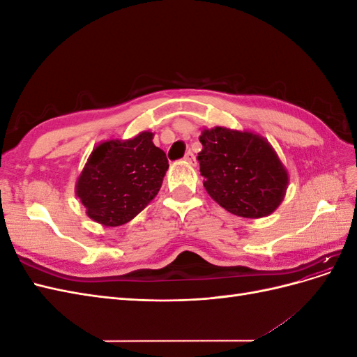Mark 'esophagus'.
Masks as SVG:
<instances>
[{
  "instance_id": "34e87169",
  "label": "esophagus",
  "mask_w": 357,
  "mask_h": 357,
  "mask_svg": "<svg viewBox=\"0 0 357 357\" xmlns=\"http://www.w3.org/2000/svg\"><path fill=\"white\" fill-rule=\"evenodd\" d=\"M185 160L188 162V164H190V165H197V158H195V155H193L192 152H188L185 155Z\"/></svg>"
}]
</instances>
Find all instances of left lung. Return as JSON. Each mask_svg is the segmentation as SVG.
Returning a JSON list of instances; mask_svg holds the SVG:
<instances>
[{
	"label": "left lung",
	"mask_w": 357,
	"mask_h": 357,
	"mask_svg": "<svg viewBox=\"0 0 357 357\" xmlns=\"http://www.w3.org/2000/svg\"><path fill=\"white\" fill-rule=\"evenodd\" d=\"M199 142L204 188L220 207L245 219L266 218L280 207L289 172L266 138L214 126L202 129Z\"/></svg>",
	"instance_id": "obj_1"
}]
</instances>
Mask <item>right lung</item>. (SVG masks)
I'll list each match as a JSON object with an SVG mask.
<instances>
[{"label":"right lung","instance_id":"obj_1","mask_svg":"<svg viewBox=\"0 0 357 357\" xmlns=\"http://www.w3.org/2000/svg\"><path fill=\"white\" fill-rule=\"evenodd\" d=\"M153 135L143 131L95 146L74 188L89 219L112 228L125 225L158 195L169 165Z\"/></svg>","mask_w":357,"mask_h":357}]
</instances>
